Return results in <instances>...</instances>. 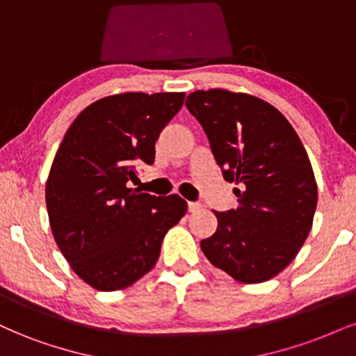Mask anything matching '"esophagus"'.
<instances>
[{
  "mask_svg": "<svg viewBox=\"0 0 356 356\" xmlns=\"http://www.w3.org/2000/svg\"><path fill=\"white\" fill-rule=\"evenodd\" d=\"M201 208H203V204H200V203H188V209H190V213L200 211Z\"/></svg>",
  "mask_w": 356,
  "mask_h": 356,
  "instance_id": "1",
  "label": "esophagus"
}]
</instances>
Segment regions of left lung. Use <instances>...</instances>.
<instances>
[{
    "label": "left lung",
    "mask_w": 356,
    "mask_h": 356,
    "mask_svg": "<svg viewBox=\"0 0 356 356\" xmlns=\"http://www.w3.org/2000/svg\"><path fill=\"white\" fill-rule=\"evenodd\" d=\"M186 107L208 135L238 208L214 211L218 229L201 241L214 267L243 284L266 282L299 254L314 222L317 181L304 145L274 105L227 89L195 90Z\"/></svg>",
    "instance_id": "obj_1"
}]
</instances>
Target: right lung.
<instances>
[{"label":"right lung","instance_id":"right-lung-1","mask_svg":"<svg viewBox=\"0 0 356 356\" xmlns=\"http://www.w3.org/2000/svg\"><path fill=\"white\" fill-rule=\"evenodd\" d=\"M185 92H124L79 113L56 152L46 208L57 248L71 269L102 292L130 287L153 269L165 234L186 201L127 186L135 165H152L155 142Z\"/></svg>","mask_w":356,"mask_h":356}]
</instances>
